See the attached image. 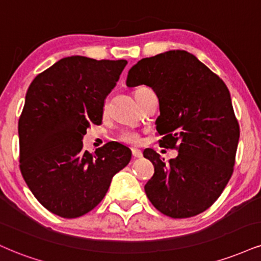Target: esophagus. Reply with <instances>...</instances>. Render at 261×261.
Segmentation results:
<instances>
[{
	"mask_svg": "<svg viewBox=\"0 0 261 261\" xmlns=\"http://www.w3.org/2000/svg\"><path fill=\"white\" fill-rule=\"evenodd\" d=\"M131 152H133V156L134 158H142V152L137 148H131Z\"/></svg>",
	"mask_w": 261,
	"mask_h": 261,
	"instance_id": "1",
	"label": "esophagus"
}]
</instances>
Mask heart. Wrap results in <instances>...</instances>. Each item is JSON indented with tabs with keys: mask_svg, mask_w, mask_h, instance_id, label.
I'll list each match as a JSON object with an SVG mask.
<instances>
[{
	"mask_svg": "<svg viewBox=\"0 0 261 261\" xmlns=\"http://www.w3.org/2000/svg\"><path fill=\"white\" fill-rule=\"evenodd\" d=\"M143 89H146V87H140V89H137L136 91H135V95ZM119 141H121V142L127 143V144H137V143H140L141 137H140V134L136 133V131L124 130V131H121L120 135H119Z\"/></svg>",
	"mask_w": 261,
	"mask_h": 261,
	"instance_id": "1",
	"label": "heart"
}]
</instances>
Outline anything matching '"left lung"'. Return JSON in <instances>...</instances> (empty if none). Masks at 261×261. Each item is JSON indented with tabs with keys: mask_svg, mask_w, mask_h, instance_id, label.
I'll list each match as a JSON object with an SVG mask.
<instances>
[{
	"mask_svg": "<svg viewBox=\"0 0 261 261\" xmlns=\"http://www.w3.org/2000/svg\"><path fill=\"white\" fill-rule=\"evenodd\" d=\"M128 87L147 85L159 99L161 146L176 149L164 163L154 149L144 158L154 174L144 186L159 212L174 219L198 215L220 197L233 172L240 124L224 81L186 51L143 58L128 70Z\"/></svg>",
	"mask_w": 261,
	"mask_h": 261,
	"instance_id": "1",
	"label": "left lung"
}]
</instances>
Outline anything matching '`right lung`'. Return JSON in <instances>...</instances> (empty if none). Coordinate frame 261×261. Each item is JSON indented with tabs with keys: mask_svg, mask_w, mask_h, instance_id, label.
Wrapping results in <instances>:
<instances>
[{
	"mask_svg": "<svg viewBox=\"0 0 261 261\" xmlns=\"http://www.w3.org/2000/svg\"><path fill=\"white\" fill-rule=\"evenodd\" d=\"M126 64L71 56L40 73L27 91L18 121L19 168L53 214L73 219L91 212L130 162V149L118 142L92 154L83 150L87 127L102 122L105 99Z\"/></svg>",
	"mask_w": 261,
	"mask_h": 261,
	"instance_id": "right-lung-1",
	"label": "right lung"
}]
</instances>
